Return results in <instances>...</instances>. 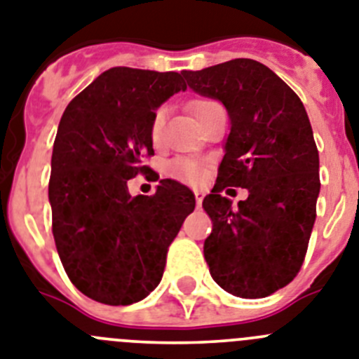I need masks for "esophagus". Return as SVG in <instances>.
Returning a JSON list of instances; mask_svg holds the SVG:
<instances>
[{
    "label": "esophagus",
    "mask_w": 359,
    "mask_h": 359,
    "mask_svg": "<svg viewBox=\"0 0 359 359\" xmlns=\"http://www.w3.org/2000/svg\"><path fill=\"white\" fill-rule=\"evenodd\" d=\"M195 202H197V205H201L202 204V198H204V193L202 191H198V189H195Z\"/></svg>",
    "instance_id": "34e87169"
}]
</instances>
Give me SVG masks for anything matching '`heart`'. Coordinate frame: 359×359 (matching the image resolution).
I'll list each match as a JSON object with an SVG mask.
<instances>
[{
  "mask_svg": "<svg viewBox=\"0 0 359 359\" xmlns=\"http://www.w3.org/2000/svg\"><path fill=\"white\" fill-rule=\"evenodd\" d=\"M213 104H217V102L210 101V99H197V101L189 102V110L193 111L195 119H198ZM164 124H166V108L161 106V108L155 110L154 117H151V126H149V135H151V141L155 144H158L162 141ZM168 171H170V175H173L179 180H184V182H197L201 179V168L195 162L186 161V158H177V161L171 162L170 166H168Z\"/></svg>",
  "mask_w": 359,
  "mask_h": 359,
  "instance_id": "1",
  "label": "heart"
}]
</instances>
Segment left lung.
<instances>
[{"label": "left lung", "instance_id": "8db88e82", "mask_svg": "<svg viewBox=\"0 0 359 359\" xmlns=\"http://www.w3.org/2000/svg\"><path fill=\"white\" fill-rule=\"evenodd\" d=\"M184 77L231 121L217 184L202 202L213 222L204 242L211 276L240 298L273 294L300 271L316 220L320 157L304 102L253 59ZM227 185L250 191L238 208L222 195Z\"/></svg>", "mask_w": 359, "mask_h": 359}]
</instances>
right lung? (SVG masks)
Returning <instances> with one entry per match:
<instances>
[{
	"label": "right lung",
	"instance_id": "add662e5",
	"mask_svg": "<svg viewBox=\"0 0 359 359\" xmlns=\"http://www.w3.org/2000/svg\"><path fill=\"white\" fill-rule=\"evenodd\" d=\"M186 90L182 74L115 67L67 106L52 151V233L70 282L106 305L141 302L158 285L166 253L195 210L191 189L158 180L155 195L128 191L149 173L155 110Z\"/></svg>",
	"mask_w": 359,
	"mask_h": 359
}]
</instances>
